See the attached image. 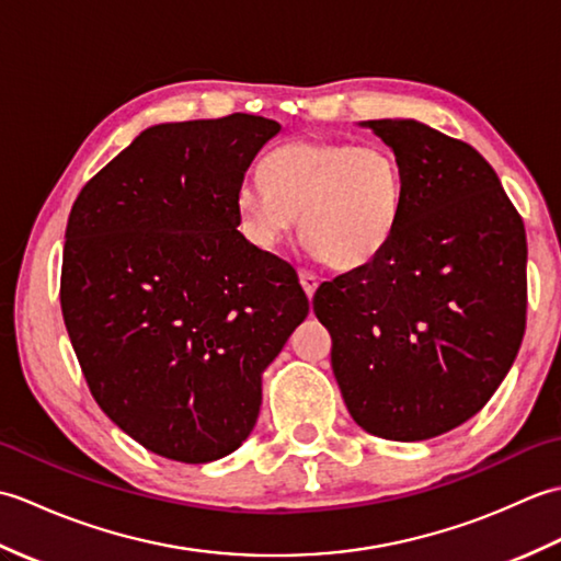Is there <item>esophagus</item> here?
Instances as JSON below:
<instances>
[{
  "label": "esophagus",
  "mask_w": 561,
  "mask_h": 561,
  "mask_svg": "<svg viewBox=\"0 0 561 561\" xmlns=\"http://www.w3.org/2000/svg\"><path fill=\"white\" fill-rule=\"evenodd\" d=\"M299 282H301L304 291L308 294V299H313V294L318 289V274L311 270H299Z\"/></svg>",
  "instance_id": "esophagus-1"
}]
</instances>
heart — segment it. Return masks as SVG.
I'll list each match as a JSON object with an SVG mask.
<instances>
[{
  "mask_svg": "<svg viewBox=\"0 0 561 561\" xmlns=\"http://www.w3.org/2000/svg\"><path fill=\"white\" fill-rule=\"evenodd\" d=\"M265 178L236 190L238 226L250 243L272 250L298 219L308 250L335 270L364 267L398 229L404 173L380 145L289 141L265 157Z\"/></svg>",
  "mask_w": 561,
  "mask_h": 561,
  "instance_id": "b5f03b06",
  "label": "heart"
}]
</instances>
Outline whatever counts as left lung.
<instances>
[{
	"label": "left lung",
	"instance_id": "obj_1",
	"mask_svg": "<svg viewBox=\"0 0 561 561\" xmlns=\"http://www.w3.org/2000/svg\"><path fill=\"white\" fill-rule=\"evenodd\" d=\"M404 173L398 229L368 265L323 282L313 311L364 432L424 440L478 414L526 332V229L494 169L416 121L359 123Z\"/></svg>",
	"mask_w": 561,
	"mask_h": 561
}]
</instances>
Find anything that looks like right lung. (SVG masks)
Returning a JSON list of instances; mask_svg holds the SVG:
<instances>
[{"instance_id":"right-lung-1","label":"right lung","mask_w":561,"mask_h":561,"mask_svg":"<svg viewBox=\"0 0 561 561\" xmlns=\"http://www.w3.org/2000/svg\"><path fill=\"white\" fill-rule=\"evenodd\" d=\"M279 129L245 113L153 125L69 211L71 347L101 410L157 456L195 465L241 446L262 374L308 316L289 262L238 231L236 190Z\"/></svg>"}]
</instances>
